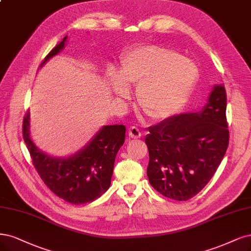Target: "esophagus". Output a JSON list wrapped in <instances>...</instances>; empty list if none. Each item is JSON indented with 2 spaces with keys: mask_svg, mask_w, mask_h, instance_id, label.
Returning a JSON list of instances; mask_svg holds the SVG:
<instances>
[{
  "mask_svg": "<svg viewBox=\"0 0 251 251\" xmlns=\"http://www.w3.org/2000/svg\"><path fill=\"white\" fill-rule=\"evenodd\" d=\"M128 136L133 138V139H138V138H140L142 136L140 129L136 127V126H132L128 128Z\"/></svg>",
  "mask_w": 251,
  "mask_h": 251,
  "instance_id": "1",
  "label": "esophagus"
}]
</instances>
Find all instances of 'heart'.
<instances>
[{"instance_id": "heart-1", "label": "heart", "mask_w": 251, "mask_h": 251, "mask_svg": "<svg viewBox=\"0 0 251 251\" xmlns=\"http://www.w3.org/2000/svg\"><path fill=\"white\" fill-rule=\"evenodd\" d=\"M198 77L196 64L176 50L143 45L126 51L119 70L108 76L116 97H128L129 86H137L138 105L153 120H164L185 105Z\"/></svg>"}]
</instances>
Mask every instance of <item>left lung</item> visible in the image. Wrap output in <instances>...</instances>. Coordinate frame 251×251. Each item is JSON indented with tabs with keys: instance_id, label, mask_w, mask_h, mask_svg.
<instances>
[{
	"instance_id": "1",
	"label": "left lung",
	"mask_w": 251,
	"mask_h": 251,
	"mask_svg": "<svg viewBox=\"0 0 251 251\" xmlns=\"http://www.w3.org/2000/svg\"><path fill=\"white\" fill-rule=\"evenodd\" d=\"M226 112V88L214 85L201 111L149 127L148 176L158 192L170 200L188 201L209 183L228 146Z\"/></svg>"
}]
</instances>
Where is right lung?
Wrapping results in <instances>:
<instances>
[{"label":"right lung","instance_id":"obj_1","mask_svg":"<svg viewBox=\"0 0 251 251\" xmlns=\"http://www.w3.org/2000/svg\"><path fill=\"white\" fill-rule=\"evenodd\" d=\"M67 36L51 50L41 67L65 48ZM24 140L45 184L73 204L96 201L109 189L116 154L125 143V126H103L81 150L68 157H54L39 150L30 135V112L24 118Z\"/></svg>","mask_w":251,"mask_h":251}]
</instances>
